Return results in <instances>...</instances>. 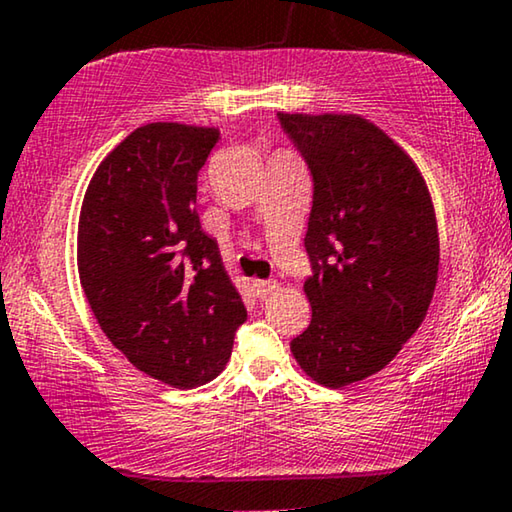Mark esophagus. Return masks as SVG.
<instances>
[{
    "instance_id": "esophagus-1",
    "label": "esophagus",
    "mask_w": 512,
    "mask_h": 512,
    "mask_svg": "<svg viewBox=\"0 0 512 512\" xmlns=\"http://www.w3.org/2000/svg\"><path fill=\"white\" fill-rule=\"evenodd\" d=\"M253 287H255L257 297H269V294L278 290V283L276 280H255Z\"/></svg>"
}]
</instances>
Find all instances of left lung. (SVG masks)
I'll list each match as a JSON object with an SVG mask.
<instances>
[{
  "label": "left lung",
  "instance_id": "obj_1",
  "mask_svg": "<svg viewBox=\"0 0 512 512\" xmlns=\"http://www.w3.org/2000/svg\"><path fill=\"white\" fill-rule=\"evenodd\" d=\"M313 178L304 239L311 325L292 338L325 387L378 373L422 325L438 278V227L413 160L359 115L278 113Z\"/></svg>",
  "mask_w": 512,
  "mask_h": 512
}]
</instances>
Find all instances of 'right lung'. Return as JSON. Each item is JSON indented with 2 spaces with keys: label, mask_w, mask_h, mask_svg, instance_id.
<instances>
[{
  "label": "right lung",
  "mask_w": 512,
  "mask_h": 512,
  "mask_svg": "<svg viewBox=\"0 0 512 512\" xmlns=\"http://www.w3.org/2000/svg\"><path fill=\"white\" fill-rule=\"evenodd\" d=\"M218 139L178 122L134 129L99 164L78 222V276L99 327L136 369L181 390L225 369L248 318L194 208Z\"/></svg>",
  "instance_id": "add662e5"
}]
</instances>
